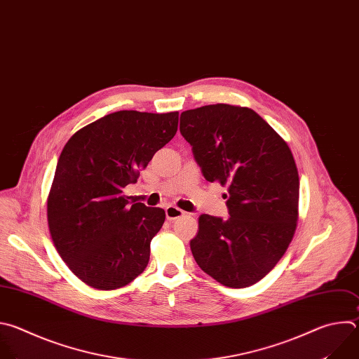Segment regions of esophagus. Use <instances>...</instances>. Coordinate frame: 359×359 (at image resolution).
Masks as SVG:
<instances>
[{
	"label": "esophagus",
	"instance_id": "1",
	"mask_svg": "<svg viewBox=\"0 0 359 359\" xmlns=\"http://www.w3.org/2000/svg\"><path fill=\"white\" fill-rule=\"evenodd\" d=\"M165 217H167V219L171 222V221H177V219L185 217V212H184L182 209L174 206V205H168V206L165 208Z\"/></svg>",
	"mask_w": 359,
	"mask_h": 359
}]
</instances>
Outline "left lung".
<instances>
[{"label":"left lung","mask_w":359,"mask_h":359,"mask_svg":"<svg viewBox=\"0 0 359 359\" xmlns=\"http://www.w3.org/2000/svg\"><path fill=\"white\" fill-rule=\"evenodd\" d=\"M180 131L205 180L228 187L231 218L201 215L194 259L226 287H249L277 264L296 232L300 181L292 150L256 111L241 106L182 111Z\"/></svg>","instance_id":"1"}]
</instances>
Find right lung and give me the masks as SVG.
Wrapping results in <instances>:
<instances>
[{
    "mask_svg": "<svg viewBox=\"0 0 359 359\" xmlns=\"http://www.w3.org/2000/svg\"><path fill=\"white\" fill-rule=\"evenodd\" d=\"M178 111L121 110L69 138L48 195V226L66 266L97 290L124 287L150 260L165 212L124 195L175 135Z\"/></svg>",
    "mask_w": 359,
    "mask_h": 359,
    "instance_id": "right-lung-1",
    "label": "right lung"
}]
</instances>
